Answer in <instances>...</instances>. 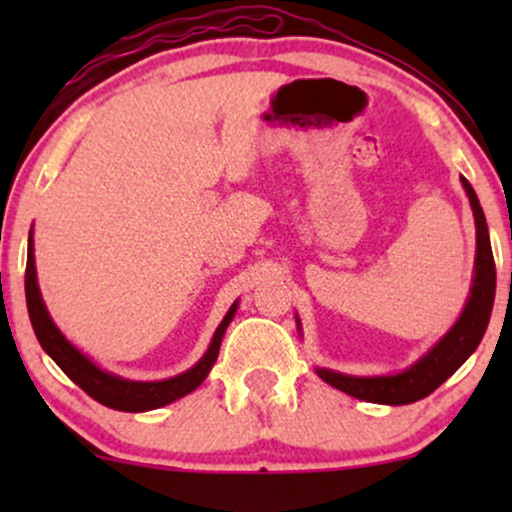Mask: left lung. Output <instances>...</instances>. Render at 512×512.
I'll list each match as a JSON object with an SVG mask.
<instances>
[{"mask_svg":"<svg viewBox=\"0 0 512 512\" xmlns=\"http://www.w3.org/2000/svg\"><path fill=\"white\" fill-rule=\"evenodd\" d=\"M464 192H467L469 204L474 211V223H477V260H474V279L469 289L467 305H464L460 320L450 327L440 342L421 356L414 366L395 375H375V378H358V375H344L330 368H317V375L327 385L337 387L346 395L363 399V402L375 404H411L416 399L431 395L436 387L455 373L457 368L474 354L486 327L493 308V296H496V264H493L489 226L481 211L477 192L472 190L467 178H460ZM298 322V320H296ZM301 325V322H298Z\"/></svg>","mask_w":512,"mask_h":512,"instance_id":"8db88e82","label":"left lung"}]
</instances>
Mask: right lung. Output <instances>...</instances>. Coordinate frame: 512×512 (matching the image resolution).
<instances>
[{"label":"right lung","instance_id":"right-lung-1","mask_svg":"<svg viewBox=\"0 0 512 512\" xmlns=\"http://www.w3.org/2000/svg\"><path fill=\"white\" fill-rule=\"evenodd\" d=\"M26 303H28V315H31V325L35 337H38L40 346L45 349L52 361L60 366L69 378L74 380L88 397H93L96 402L105 404V407L117 409V411H149L166 407V404L175 402V399L190 395L192 390H197L204 383V378L209 375L211 366L216 363L219 356L221 339L226 327L231 325L233 315H236L238 303L231 305L226 317L221 320V325L216 327L214 339H211L207 354L185 373L175 375V378L158 380V383H137V380H125L120 375L101 370L91 358L81 354L76 346L69 342L64 334L57 330V325L52 322V317L45 308L43 296L38 289V276H35V257H33V233L28 236V262H26Z\"/></svg>","mask_w":512,"mask_h":512}]
</instances>
